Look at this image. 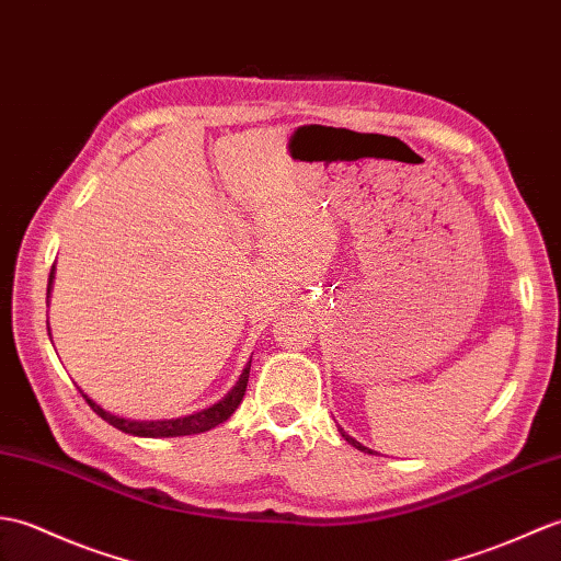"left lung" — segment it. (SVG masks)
<instances>
[{
  "mask_svg": "<svg viewBox=\"0 0 561 561\" xmlns=\"http://www.w3.org/2000/svg\"><path fill=\"white\" fill-rule=\"evenodd\" d=\"M339 432H341V437H343V439H345L347 444H353L357 451H365V454H371V449H367V446H363V444H359L357 439H353V437H351V434H345V432H343L341 427H339Z\"/></svg>",
  "mask_w": 561,
  "mask_h": 561,
  "instance_id": "1",
  "label": "left lung"
}]
</instances>
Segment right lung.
Returning a JSON list of instances; mask_svg holds the SVG:
<instances>
[{
  "instance_id": "right-lung-1",
  "label": "right lung",
  "mask_w": 561,
  "mask_h": 561,
  "mask_svg": "<svg viewBox=\"0 0 561 561\" xmlns=\"http://www.w3.org/2000/svg\"><path fill=\"white\" fill-rule=\"evenodd\" d=\"M53 280H55V266L49 271V283H47V297L53 293ZM249 367H252V357H249V363L244 365L242 375L238 379V383L232 386V389L220 398L218 403L208 405L204 410H196L192 415H182V417H165V420H134V417H122L110 413V410L98 405L93 398L85 396L83 398L85 403H89L98 415H101L105 422H110L112 427L122 430L124 434H134V437H146V439H165V437H186V434H202L218 427L220 422H226L238 405L242 403L244 391H247V381H249Z\"/></svg>"
}]
</instances>
